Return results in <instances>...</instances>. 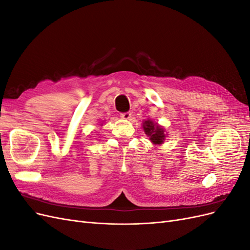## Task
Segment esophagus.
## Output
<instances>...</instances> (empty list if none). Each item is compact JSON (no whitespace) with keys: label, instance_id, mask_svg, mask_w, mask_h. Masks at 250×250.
Here are the masks:
<instances>
[{"label":"esophagus","instance_id":"esophagus-1","mask_svg":"<svg viewBox=\"0 0 250 250\" xmlns=\"http://www.w3.org/2000/svg\"><path fill=\"white\" fill-rule=\"evenodd\" d=\"M131 112L130 111H127V112H124V113H121V118L124 119V120H130L131 118Z\"/></svg>","mask_w":250,"mask_h":250}]
</instances>
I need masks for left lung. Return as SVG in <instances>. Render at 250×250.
Here are the masks:
<instances>
[{"mask_svg":"<svg viewBox=\"0 0 250 250\" xmlns=\"http://www.w3.org/2000/svg\"><path fill=\"white\" fill-rule=\"evenodd\" d=\"M144 131L148 135L150 141L154 145H161L166 139V133L164 128L158 125L157 123H153L151 120H146L143 122Z\"/></svg>","mask_w":250,"mask_h":250,"instance_id":"left-lung-1","label":"left lung"}]
</instances>
